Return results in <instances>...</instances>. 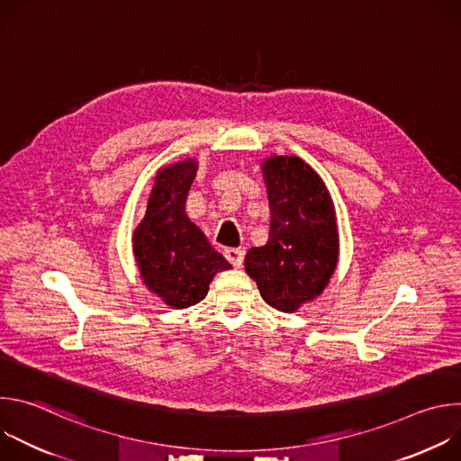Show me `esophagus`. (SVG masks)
I'll return each instance as SVG.
<instances>
[{"label": "esophagus", "mask_w": 461, "mask_h": 461, "mask_svg": "<svg viewBox=\"0 0 461 461\" xmlns=\"http://www.w3.org/2000/svg\"><path fill=\"white\" fill-rule=\"evenodd\" d=\"M244 248H226L224 249V257L228 258V262H231L233 267H240L242 260H244Z\"/></svg>", "instance_id": "34e87169"}]
</instances>
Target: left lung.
Segmentation results:
<instances>
[{
    "label": "left lung",
    "mask_w": 461,
    "mask_h": 461,
    "mask_svg": "<svg viewBox=\"0 0 461 461\" xmlns=\"http://www.w3.org/2000/svg\"><path fill=\"white\" fill-rule=\"evenodd\" d=\"M270 201V237L246 253L244 267L260 297L294 312L317 297L338 265L339 237L330 194L299 157H272L262 166Z\"/></svg>",
    "instance_id": "left-lung-1"
}]
</instances>
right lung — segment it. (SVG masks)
I'll return each instance as SVG.
<instances>
[{
	"label": "right lung",
	"instance_id": "obj_1",
	"mask_svg": "<svg viewBox=\"0 0 461 461\" xmlns=\"http://www.w3.org/2000/svg\"><path fill=\"white\" fill-rule=\"evenodd\" d=\"M194 173L193 160L158 171L146 217L133 237L144 283L175 308L201 303L215 274L231 268L184 212Z\"/></svg>",
	"mask_w": 461,
	"mask_h": 461
}]
</instances>
